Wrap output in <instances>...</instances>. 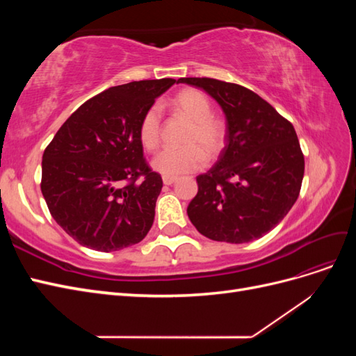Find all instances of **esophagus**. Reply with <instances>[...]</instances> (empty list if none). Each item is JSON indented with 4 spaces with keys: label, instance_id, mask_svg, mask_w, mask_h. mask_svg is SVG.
I'll return each mask as SVG.
<instances>
[{
    "label": "esophagus",
    "instance_id": "esophagus-1",
    "mask_svg": "<svg viewBox=\"0 0 356 356\" xmlns=\"http://www.w3.org/2000/svg\"><path fill=\"white\" fill-rule=\"evenodd\" d=\"M177 181V177H163V184L165 186H172Z\"/></svg>",
    "mask_w": 356,
    "mask_h": 356
}]
</instances>
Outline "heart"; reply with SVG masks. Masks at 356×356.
<instances>
[{"label":"heart","mask_w":356,"mask_h":356,"mask_svg":"<svg viewBox=\"0 0 356 356\" xmlns=\"http://www.w3.org/2000/svg\"><path fill=\"white\" fill-rule=\"evenodd\" d=\"M172 108L190 120L184 136L186 147L168 148L160 152L152 161V166L165 177H177L195 172L217 157L225 144V124L212 114L208 96L197 89H184L172 99ZM139 141L148 152H154L160 144L161 113L156 105L149 106L139 123Z\"/></svg>","instance_id":"obj_1"}]
</instances>
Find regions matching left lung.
I'll use <instances>...</instances> for the list:
<instances>
[{"instance_id":"left-lung-1","label":"left lung","mask_w":356,"mask_h":356,"mask_svg":"<svg viewBox=\"0 0 356 356\" xmlns=\"http://www.w3.org/2000/svg\"><path fill=\"white\" fill-rule=\"evenodd\" d=\"M178 83L211 95L227 123L218 161L196 178L190 221L212 241L260 239L284 220L300 195L305 157L294 126L243 86L207 77Z\"/></svg>"}]
</instances>
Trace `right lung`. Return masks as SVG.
Here are the masks:
<instances>
[{
  "instance_id": "add662e5",
  "label": "right lung",
  "mask_w": 356,
  "mask_h": 356,
  "mask_svg": "<svg viewBox=\"0 0 356 356\" xmlns=\"http://www.w3.org/2000/svg\"><path fill=\"white\" fill-rule=\"evenodd\" d=\"M177 80L115 86L86 101L42 154L41 193L74 241L113 252L141 242L163 181L144 159L139 123Z\"/></svg>"
}]
</instances>
